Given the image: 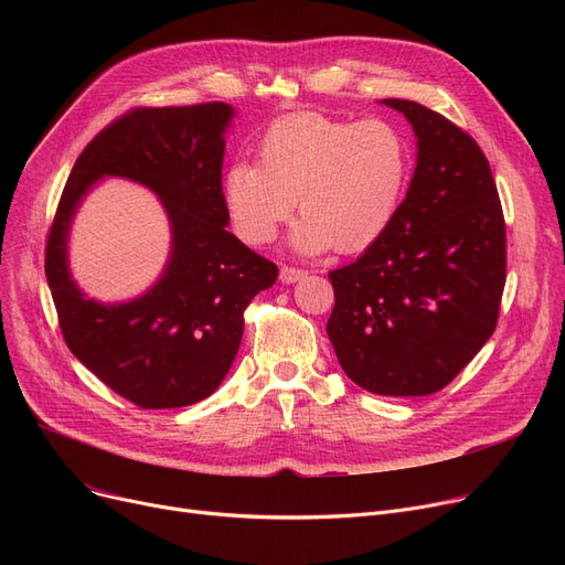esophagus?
Returning <instances> with one entry per match:
<instances>
[{
  "instance_id": "obj_1",
  "label": "esophagus",
  "mask_w": 565,
  "mask_h": 565,
  "mask_svg": "<svg viewBox=\"0 0 565 565\" xmlns=\"http://www.w3.org/2000/svg\"><path fill=\"white\" fill-rule=\"evenodd\" d=\"M305 277H307L305 270H298V267H288V265H284L281 273H279L281 284H298V281L305 279Z\"/></svg>"
}]
</instances>
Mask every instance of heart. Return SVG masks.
Segmentation results:
<instances>
[{
  "instance_id": "b5f03b06",
  "label": "heart",
  "mask_w": 565,
  "mask_h": 565,
  "mask_svg": "<svg viewBox=\"0 0 565 565\" xmlns=\"http://www.w3.org/2000/svg\"><path fill=\"white\" fill-rule=\"evenodd\" d=\"M258 163L233 162L222 199L235 233L265 245L292 215L300 254H354L380 241L394 222L409 178V143L390 121H339L292 114L275 121L256 146Z\"/></svg>"
}]
</instances>
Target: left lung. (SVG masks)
<instances>
[{"instance_id":"left-lung-1","label":"left lung","mask_w":565,"mask_h":565,"mask_svg":"<svg viewBox=\"0 0 565 565\" xmlns=\"http://www.w3.org/2000/svg\"><path fill=\"white\" fill-rule=\"evenodd\" d=\"M417 137V167L390 228L330 273L328 337L377 396L439 392L492 337L507 284V226L490 164L467 132L412 100H380Z\"/></svg>"}]
</instances>
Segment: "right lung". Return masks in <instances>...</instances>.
<instances>
[{
	"label": "right lung",
	"instance_id": "add662e5",
	"mask_svg": "<svg viewBox=\"0 0 565 565\" xmlns=\"http://www.w3.org/2000/svg\"><path fill=\"white\" fill-rule=\"evenodd\" d=\"M235 109L226 103L143 107L105 128L77 158L47 237L45 277L75 358L146 409L194 405L226 377L243 311L277 281V265L226 231L222 162ZM103 177H126L163 203L172 247L157 284L126 303H100L67 263L72 220Z\"/></svg>",
	"mask_w": 565,
	"mask_h": 565
}]
</instances>
